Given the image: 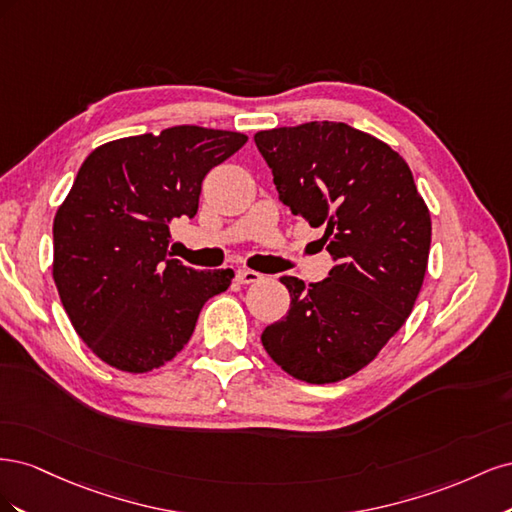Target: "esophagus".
<instances>
[{
  "label": "esophagus",
  "instance_id": "obj_1",
  "mask_svg": "<svg viewBox=\"0 0 512 512\" xmlns=\"http://www.w3.org/2000/svg\"><path fill=\"white\" fill-rule=\"evenodd\" d=\"M262 280V275L258 271H252V269H243V271H237V282L239 284H256Z\"/></svg>",
  "mask_w": 512,
  "mask_h": 512
}]
</instances>
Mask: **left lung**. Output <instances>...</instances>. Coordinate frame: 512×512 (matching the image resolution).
Here are the masks:
<instances>
[{
	"label": "left lung",
	"instance_id": "1",
	"mask_svg": "<svg viewBox=\"0 0 512 512\" xmlns=\"http://www.w3.org/2000/svg\"><path fill=\"white\" fill-rule=\"evenodd\" d=\"M280 200L333 256L327 280L282 277L288 314L262 346L292 378L329 384L376 359L421 292L431 215L406 160L376 136L339 121H309L254 136Z\"/></svg>",
	"mask_w": 512,
	"mask_h": 512
}]
</instances>
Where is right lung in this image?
Wrapping results in <instances>:
<instances>
[{
	"label": "right lung",
	"instance_id": "obj_1",
	"mask_svg": "<svg viewBox=\"0 0 512 512\" xmlns=\"http://www.w3.org/2000/svg\"><path fill=\"white\" fill-rule=\"evenodd\" d=\"M245 143L241 132L175 126L104 143L79 168L55 213L53 280L74 331L106 365H166L230 286V269L168 258V224L194 218L209 170Z\"/></svg>",
	"mask_w": 512,
	"mask_h": 512
}]
</instances>
